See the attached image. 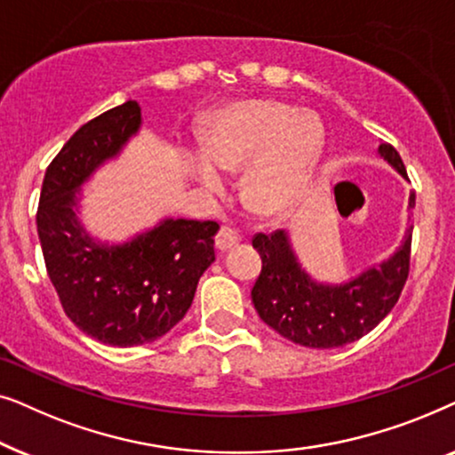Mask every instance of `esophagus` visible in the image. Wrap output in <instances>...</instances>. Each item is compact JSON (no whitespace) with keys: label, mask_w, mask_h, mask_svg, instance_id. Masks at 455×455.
<instances>
[{"label":"esophagus","mask_w":455,"mask_h":455,"mask_svg":"<svg viewBox=\"0 0 455 455\" xmlns=\"http://www.w3.org/2000/svg\"><path fill=\"white\" fill-rule=\"evenodd\" d=\"M238 242H240L238 232L228 226H221L220 232L215 235V246L220 248V251H229V248H234Z\"/></svg>","instance_id":"esophagus-1"}]
</instances>
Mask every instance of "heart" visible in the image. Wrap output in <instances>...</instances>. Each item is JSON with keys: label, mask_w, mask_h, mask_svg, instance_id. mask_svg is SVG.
Returning a JSON list of instances; mask_svg holds the SVG:
<instances>
[{"label": "heart", "mask_w": 455, "mask_h": 455, "mask_svg": "<svg viewBox=\"0 0 455 455\" xmlns=\"http://www.w3.org/2000/svg\"><path fill=\"white\" fill-rule=\"evenodd\" d=\"M323 151L321 124L277 101H244L221 109L203 128L204 159L190 173L204 188L221 190L220 173L246 172V201L277 217L307 190Z\"/></svg>", "instance_id": "b5f03b06"}]
</instances>
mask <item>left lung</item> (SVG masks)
Wrapping results in <instances>:
<instances>
[{
	"instance_id": "1",
	"label": "left lung",
	"mask_w": 455,
	"mask_h": 455,
	"mask_svg": "<svg viewBox=\"0 0 455 455\" xmlns=\"http://www.w3.org/2000/svg\"><path fill=\"white\" fill-rule=\"evenodd\" d=\"M403 178H408L400 153L389 142L379 147ZM414 195L410 196V207ZM252 246L263 260L251 296L260 319L294 344L329 350L352 344L372 331L400 300L410 273L412 228L387 263L369 269L344 285H323L310 279L291 252L282 229L254 234Z\"/></svg>"
}]
</instances>
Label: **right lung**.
<instances>
[{"label":"right lung","mask_w":455,"mask_h":455,"mask_svg":"<svg viewBox=\"0 0 455 455\" xmlns=\"http://www.w3.org/2000/svg\"><path fill=\"white\" fill-rule=\"evenodd\" d=\"M140 128V105H117L70 136L49 164L36 209L47 275L80 331L109 346L159 339L184 319L215 260V221L167 220L122 246H103L74 215L76 190Z\"/></svg>","instance_id":"1"}]
</instances>
